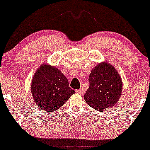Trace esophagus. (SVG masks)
<instances>
[{"instance_id":"esophagus-1","label":"esophagus","mask_w":150,"mask_h":150,"mask_svg":"<svg viewBox=\"0 0 150 150\" xmlns=\"http://www.w3.org/2000/svg\"><path fill=\"white\" fill-rule=\"evenodd\" d=\"M76 93L80 94V95H83L84 91H83V90H82V89H79V90H76Z\"/></svg>"}]
</instances>
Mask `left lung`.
Listing matches in <instances>:
<instances>
[{"mask_svg":"<svg viewBox=\"0 0 150 150\" xmlns=\"http://www.w3.org/2000/svg\"><path fill=\"white\" fill-rule=\"evenodd\" d=\"M88 81L90 86L84 99L90 106L103 112L116 104L121 95L122 82L111 64H98L92 69Z\"/></svg>","mask_w":150,"mask_h":150,"instance_id":"1","label":"left lung"}]
</instances>
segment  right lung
<instances>
[{
	"label": "right lung",
	"mask_w": 150,
	"mask_h": 150,
	"mask_svg": "<svg viewBox=\"0 0 150 150\" xmlns=\"http://www.w3.org/2000/svg\"><path fill=\"white\" fill-rule=\"evenodd\" d=\"M31 92L37 106L48 112L58 110L75 93L60 70L45 64L33 76Z\"/></svg>",
	"instance_id": "obj_1"
}]
</instances>
